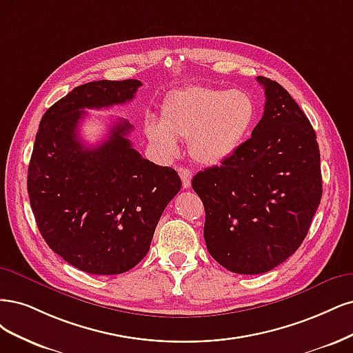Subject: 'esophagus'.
I'll use <instances>...</instances> for the list:
<instances>
[{
	"label": "esophagus",
	"instance_id": "obj_1",
	"mask_svg": "<svg viewBox=\"0 0 353 353\" xmlns=\"http://www.w3.org/2000/svg\"><path fill=\"white\" fill-rule=\"evenodd\" d=\"M179 176L181 179V185H183L185 189L190 188V181H192V172L189 168H180L179 170Z\"/></svg>",
	"mask_w": 353,
	"mask_h": 353
}]
</instances>
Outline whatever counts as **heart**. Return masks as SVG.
<instances>
[{
    "label": "heart",
    "instance_id": "b5f03b06",
    "mask_svg": "<svg viewBox=\"0 0 353 353\" xmlns=\"http://www.w3.org/2000/svg\"><path fill=\"white\" fill-rule=\"evenodd\" d=\"M256 117V102L245 89L223 90L190 86L168 97L161 123L150 119L145 132L165 158L176 157V139L188 141L190 157L203 165H217L243 143Z\"/></svg>",
    "mask_w": 353,
    "mask_h": 353
}]
</instances>
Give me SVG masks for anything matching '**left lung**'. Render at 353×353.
<instances>
[{"label": "left lung", "instance_id": "8db88e82", "mask_svg": "<svg viewBox=\"0 0 353 353\" xmlns=\"http://www.w3.org/2000/svg\"><path fill=\"white\" fill-rule=\"evenodd\" d=\"M263 119L221 165L199 172L192 188L205 208L210 255L237 274H263L292 256L323 195L320 150L311 123L271 79Z\"/></svg>", "mask_w": 353, "mask_h": 353}]
</instances>
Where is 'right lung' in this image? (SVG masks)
Here are the masks:
<instances>
[{
	"mask_svg": "<svg viewBox=\"0 0 353 353\" xmlns=\"http://www.w3.org/2000/svg\"><path fill=\"white\" fill-rule=\"evenodd\" d=\"M139 86L128 79L74 88L45 112L33 145L28 193L38 229L57 255L89 274H121L138 265L181 188L176 170L134 150L126 120L95 148L79 138L85 108L124 104Z\"/></svg>",
	"mask_w": 353,
	"mask_h": 353,
	"instance_id": "obj_1",
	"label": "right lung"
}]
</instances>
